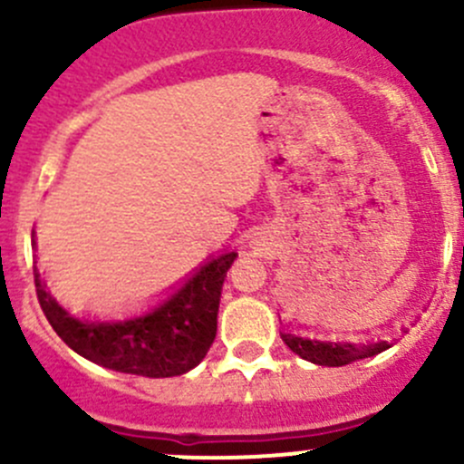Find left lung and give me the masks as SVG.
I'll use <instances>...</instances> for the list:
<instances>
[{"mask_svg":"<svg viewBox=\"0 0 464 464\" xmlns=\"http://www.w3.org/2000/svg\"><path fill=\"white\" fill-rule=\"evenodd\" d=\"M283 341L292 353L305 362L316 363V366H348V363L359 362V359L375 357L391 348L388 341H377V343H345V341H321L310 339L303 334H292V332H280Z\"/></svg>","mask_w":464,"mask_h":464,"instance_id":"obj_1","label":"left lung"}]
</instances>
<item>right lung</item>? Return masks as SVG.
Segmentation results:
<instances>
[{"label": "right lung", "mask_w": 464, "mask_h": 464, "mask_svg": "<svg viewBox=\"0 0 464 464\" xmlns=\"http://www.w3.org/2000/svg\"><path fill=\"white\" fill-rule=\"evenodd\" d=\"M236 251L204 262L163 301L130 316H73L46 287L33 266L35 292L55 334L81 357L116 372L141 377H177L193 371L218 332L222 285Z\"/></svg>", "instance_id": "right-lung-1"}]
</instances>
